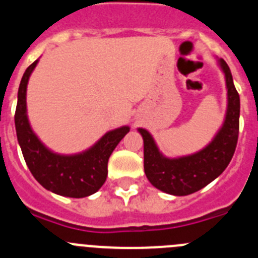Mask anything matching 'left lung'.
Instances as JSON below:
<instances>
[{"instance_id": "obj_1", "label": "left lung", "mask_w": 258, "mask_h": 258, "mask_svg": "<svg viewBox=\"0 0 258 258\" xmlns=\"http://www.w3.org/2000/svg\"><path fill=\"white\" fill-rule=\"evenodd\" d=\"M227 88L226 117L216 137L202 151L188 156L168 159L163 156L151 134L140 127L143 138L145 173L155 187L175 197L197 192L216 179L231 161L239 136L240 98L236 92L229 66L220 59Z\"/></svg>"}]
</instances>
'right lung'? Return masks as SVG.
Returning <instances> with one entry per match:
<instances>
[{"mask_svg":"<svg viewBox=\"0 0 258 258\" xmlns=\"http://www.w3.org/2000/svg\"><path fill=\"white\" fill-rule=\"evenodd\" d=\"M38 60L26 70L18 90L15 129L23 156L38 183L61 197L85 198L97 192L107 178V163L129 126L104 134L93 147L76 155H58L46 149L33 133L27 116V84Z\"/></svg>","mask_w":258,"mask_h":258,"instance_id":"right-lung-1","label":"right lung"}]
</instances>
